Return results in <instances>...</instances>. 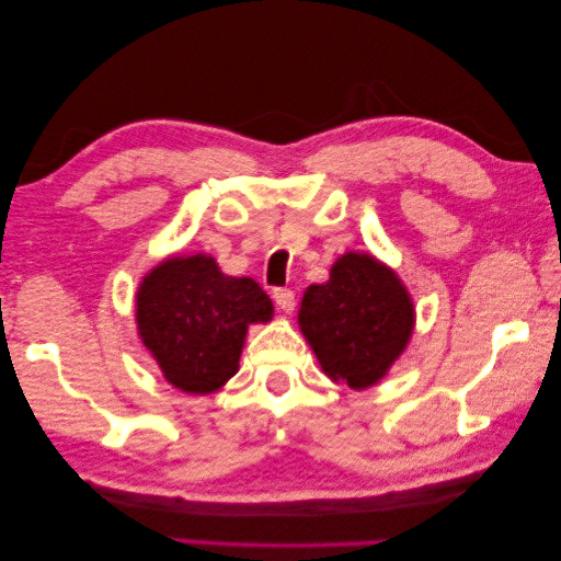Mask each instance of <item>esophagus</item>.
<instances>
[{
  "label": "esophagus",
  "mask_w": 561,
  "mask_h": 561,
  "mask_svg": "<svg viewBox=\"0 0 561 561\" xmlns=\"http://www.w3.org/2000/svg\"><path fill=\"white\" fill-rule=\"evenodd\" d=\"M273 300H275V306L283 310V313H293V308H296V293H293L290 288H275Z\"/></svg>",
  "instance_id": "34e87169"
}]
</instances>
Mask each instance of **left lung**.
Masks as SVG:
<instances>
[{"label":"left lung","mask_w":561,"mask_h":561,"mask_svg":"<svg viewBox=\"0 0 561 561\" xmlns=\"http://www.w3.org/2000/svg\"><path fill=\"white\" fill-rule=\"evenodd\" d=\"M298 323L330 380L365 390L385 378L415 328L402 280L367 253H345L302 293Z\"/></svg>","instance_id":"1"}]
</instances>
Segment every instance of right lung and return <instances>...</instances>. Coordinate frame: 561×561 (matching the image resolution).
Wrapping results in <instances>:
<instances>
[{
  "label": "right lung",
  "instance_id": "obj_1",
  "mask_svg": "<svg viewBox=\"0 0 561 561\" xmlns=\"http://www.w3.org/2000/svg\"><path fill=\"white\" fill-rule=\"evenodd\" d=\"M273 302L253 278L224 275L210 255H173L146 273L136 325L173 388L216 392L233 378L251 323H268Z\"/></svg>",
  "mask_w": 561,
  "mask_h": 561
}]
</instances>
